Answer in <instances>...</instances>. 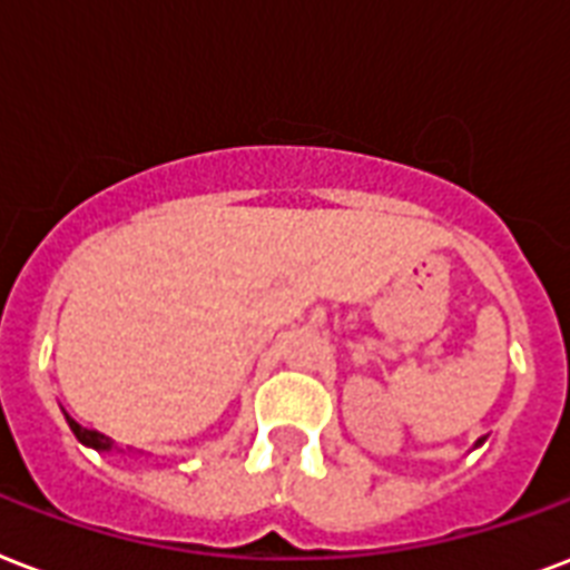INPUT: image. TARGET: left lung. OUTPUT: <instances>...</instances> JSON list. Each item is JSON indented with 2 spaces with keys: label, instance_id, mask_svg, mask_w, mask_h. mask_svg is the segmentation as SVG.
<instances>
[{
  "label": "left lung",
  "instance_id": "obj_1",
  "mask_svg": "<svg viewBox=\"0 0 570 570\" xmlns=\"http://www.w3.org/2000/svg\"><path fill=\"white\" fill-rule=\"evenodd\" d=\"M479 443H484V436H482V440H479Z\"/></svg>",
  "mask_w": 570,
  "mask_h": 570
}]
</instances>
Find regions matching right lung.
Wrapping results in <instances>:
<instances>
[{"label": "right lung", "mask_w": 570, "mask_h": 570, "mask_svg": "<svg viewBox=\"0 0 570 570\" xmlns=\"http://www.w3.org/2000/svg\"><path fill=\"white\" fill-rule=\"evenodd\" d=\"M65 419H68L70 431L77 434V440L82 445H91V449H97V452H104V449H112V440H109V436H104V434H100V431H91V428L77 425V422H73V419L68 416V413H65Z\"/></svg>", "instance_id": "add662e5"}]
</instances>
